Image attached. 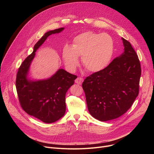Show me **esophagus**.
Returning <instances> with one entry per match:
<instances>
[{
	"instance_id": "34e87169",
	"label": "esophagus",
	"mask_w": 154,
	"mask_h": 154,
	"mask_svg": "<svg viewBox=\"0 0 154 154\" xmlns=\"http://www.w3.org/2000/svg\"><path fill=\"white\" fill-rule=\"evenodd\" d=\"M83 82V78H82V77H78V78H77V79H75V83H77V84H78V85H81Z\"/></svg>"
}]
</instances>
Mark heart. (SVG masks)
<instances>
[{"label":"heart","mask_w":154,"mask_h":154,"mask_svg":"<svg viewBox=\"0 0 154 154\" xmlns=\"http://www.w3.org/2000/svg\"><path fill=\"white\" fill-rule=\"evenodd\" d=\"M114 41L108 34L86 32L76 36L72 46L66 45L63 49L65 66L74 72L82 56L84 68L89 72H96L104 69L110 62L114 53Z\"/></svg>","instance_id":"heart-1"}]
</instances>
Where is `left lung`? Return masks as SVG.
Segmentation results:
<instances>
[{"mask_svg":"<svg viewBox=\"0 0 154 154\" xmlns=\"http://www.w3.org/2000/svg\"><path fill=\"white\" fill-rule=\"evenodd\" d=\"M122 39L124 52L104 69L87 77L82 83L88 111L100 121L124 115L139 94L140 62L130 42Z\"/></svg>","mask_w":154,"mask_h":154,"instance_id":"1","label":"left lung"}]
</instances>
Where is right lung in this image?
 Listing matches in <instances>:
<instances>
[{"label":"right lung","mask_w":154,"mask_h":154,"mask_svg":"<svg viewBox=\"0 0 154 154\" xmlns=\"http://www.w3.org/2000/svg\"><path fill=\"white\" fill-rule=\"evenodd\" d=\"M63 29L62 27L46 33L34 46L33 52L22 63L16 75V91L22 108L45 123L54 122L63 116L66 93L77 76L62 69L47 80L31 81L27 79V75L36 50L49 36Z\"/></svg>","instance_id":"1"}]
</instances>
